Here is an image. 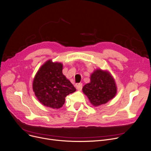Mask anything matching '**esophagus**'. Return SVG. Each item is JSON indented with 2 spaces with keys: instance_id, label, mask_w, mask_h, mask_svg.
Here are the masks:
<instances>
[{
  "instance_id": "1",
  "label": "esophagus",
  "mask_w": 151,
  "mask_h": 151,
  "mask_svg": "<svg viewBox=\"0 0 151 151\" xmlns=\"http://www.w3.org/2000/svg\"><path fill=\"white\" fill-rule=\"evenodd\" d=\"M82 87H83L82 83H78V84H77V85H76V88H77V89H78V91L82 90Z\"/></svg>"
}]
</instances>
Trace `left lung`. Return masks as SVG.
I'll return each mask as SVG.
<instances>
[{"label": "left lung", "instance_id": "8db88e82", "mask_svg": "<svg viewBox=\"0 0 151 151\" xmlns=\"http://www.w3.org/2000/svg\"><path fill=\"white\" fill-rule=\"evenodd\" d=\"M90 79V83L86 84L82 90L92 105L98 106L105 104L115 96L117 86L109 72L96 69Z\"/></svg>", "mask_w": 151, "mask_h": 151}]
</instances>
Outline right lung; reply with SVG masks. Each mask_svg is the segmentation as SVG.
Returning <instances> with one entry per match:
<instances>
[{"label": "right lung", "mask_w": 151, "mask_h": 151, "mask_svg": "<svg viewBox=\"0 0 151 151\" xmlns=\"http://www.w3.org/2000/svg\"><path fill=\"white\" fill-rule=\"evenodd\" d=\"M63 65L46 62L34 78L32 89L39 101L44 106L54 109L63 106L65 97L76 91L62 73Z\"/></svg>", "instance_id": "right-lung-1"}]
</instances>
